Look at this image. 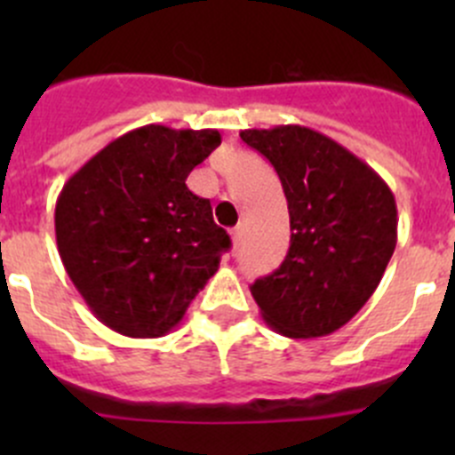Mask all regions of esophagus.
I'll return each instance as SVG.
<instances>
[{
	"label": "esophagus",
	"instance_id": "esophagus-1",
	"mask_svg": "<svg viewBox=\"0 0 455 455\" xmlns=\"http://www.w3.org/2000/svg\"><path fill=\"white\" fill-rule=\"evenodd\" d=\"M242 237H244V227H242V224H237V227L231 231V240H233V246H235V249L242 244Z\"/></svg>",
	"mask_w": 455,
	"mask_h": 455
}]
</instances>
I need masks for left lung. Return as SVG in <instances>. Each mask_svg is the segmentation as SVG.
Instances as JSON below:
<instances>
[{
    "label": "left lung",
    "mask_w": 455,
    "mask_h": 455,
    "mask_svg": "<svg viewBox=\"0 0 455 455\" xmlns=\"http://www.w3.org/2000/svg\"><path fill=\"white\" fill-rule=\"evenodd\" d=\"M240 136L270 160L291 213L286 259L251 286L261 319L288 339L332 334L374 295L396 249L392 189L370 164L310 127Z\"/></svg>",
    "instance_id": "8db88e82"
}]
</instances>
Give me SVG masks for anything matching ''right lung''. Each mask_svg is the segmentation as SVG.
Returning <instances> with one entry per match:
<instances>
[{
  "mask_svg": "<svg viewBox=\"0 0 455 455\" xmlns=\"http://www.w3.org/2000/svg\"><path fill=\"white\" fill-rule=\"evenodd\" d=\"M218 130L145 125L72 173L54 209L68 277L100 323L132 339L172 332L231 246L187 176Z\"/></svg>",
  "mask_w": 455,
  "mask_h": 455,
  "instance_id": "obj_1",
  "label": "right lung"
}]
</instances>
